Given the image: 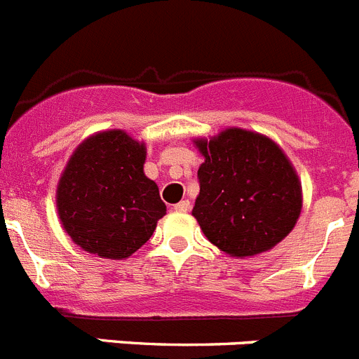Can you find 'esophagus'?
Wrapping results in <instances>:
<instances>
[{"label": "esophagus", "instance_id": "1", "mask_svg": "<svg viewBox=\"0 0 359 359\" xmlns=\"http://www.w3.org/2000/svg\"><path fill=\"white\" fill-rule=\"evenodd\" d=\"M174 210H176V212H189L190 201L189 199H183V201H180L177 205H174Z\"/></svg>", "mask_w": 359, "mask_h": 359}]
</instances>
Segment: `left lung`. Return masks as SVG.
I'll list each match as a JSON object with an SVG mask.
<instances>
[{
  "label": "left lung",
  "instance_id": "left-lung-1",
  "mask_svg": "<svg viewBox=\"0 0 359 359\" xmlns=\"http://www.w3.org/2000/svg\"><path fill=\"white\" fill-rule=\"evenodd\" d=\"M205 162L192 215L213 245L235 258L271 251L297 224L302 187L267 135L226 128L194 140Z\"/></svg>",
  "mask_w": 359,
  "mask_h": 359
}]
</instances>
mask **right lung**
Instances as JSON below:
<instances>
[{"label":"right lung","mask_w":359,"mask_h":359,"mask_svg":"<svg viewBox=\"0 0 359 359\" xmlns=\"http://www.w3.org/2000/svg\"><path fill=\"white\" fill-rule=\"evenodd\" d=\"M146 144L123 130L97 131L72 151L57 185L62 228L83 251L126 259L165 215L158 185L144 174Z\"/></svg>","instance_id":"obj_1"}]
</instances>
